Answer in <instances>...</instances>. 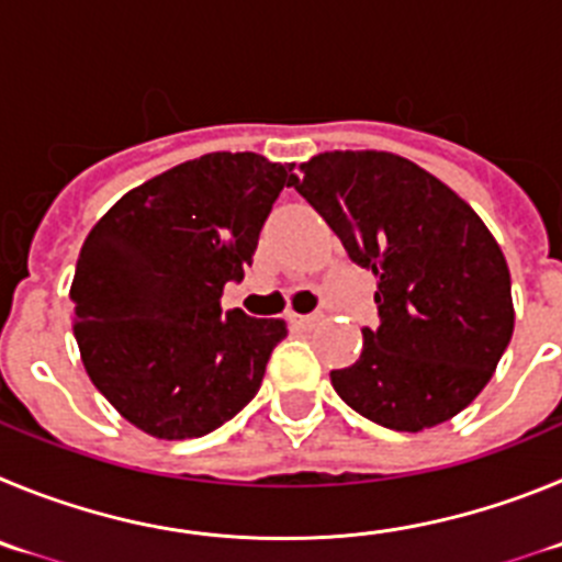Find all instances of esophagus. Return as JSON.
<instances>
[{"instance_id":"1","label":"esophagus","mask_w":562,"mask_h":562,"mask_svg":"<svg viewBox=\"0 0 562 562\" xmlns=\"http://www.w3.org/2000/svg\"><path fill=\"white\" fill-rule=\"evenodd\" d=\"M288 322H291L293 327H302V330H307V327L318 325V322H322V316H316V313H313V316H300V313H291V316H288Z\"/></svg>"}]
</instances>
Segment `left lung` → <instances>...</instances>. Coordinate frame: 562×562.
<instances>
[{"mask_svg": "<svg viewBox=\"0 0 562 562\" xmlns=\"http://www.w3.org/2000/svg\"><path fill=\"white\" fill-rule=\"evenodd\" d=\"M291 187L378 277L375 330L333 369L344 403L392 431L434 428L476 401L513 338L509 269L451 187L386 150H330Z\"/></svg>", "mask_w": 562, "mask_h": 562, "instance_id": "1", "label": "left lung"}]
</instances>
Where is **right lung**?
<instances>
[{
	"instance_id": "right-lung-1",
	"label": "right lung",
	"mask_w": 562,
	"mask_h": 562,
	"mask_svg": "<svg viewBox=\"0 0 562 562\" xmlns=\"http://www.w3.org/2000/svg\"><path fill=\"white\" fill-rule=\"evenodd\" d=\"M293 165L206 154L125 193L80 249L69 300L80 358L105 401L156 439H193L260 389L282 318L221 311Z\"/></svg>"
}]
</instances>
